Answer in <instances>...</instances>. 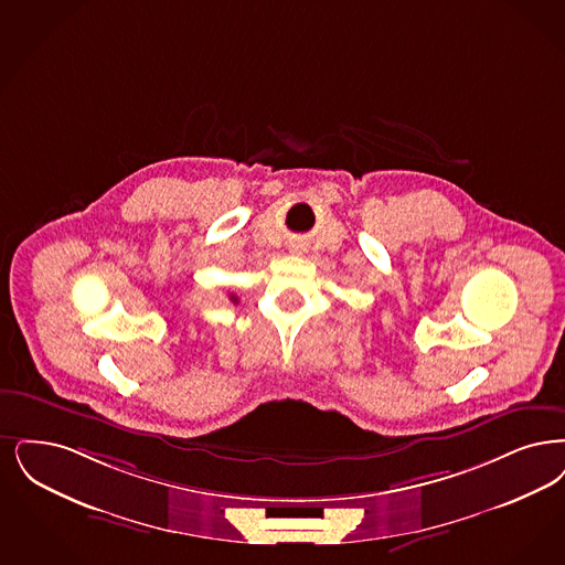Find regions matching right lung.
<instances>
[{
    "instance_id": "obj_1",
    "label": "right lung",
    "mask_w": 565,
    "mask_h": 565,
    "mask_svg": "<svg viewBox=\"0 0 565 565\" xmlns=\"http://www.w3.org/2000/svg\"><path fill=\"white\" fill-rule=\"evenodd\" d=\"M228 298H231V300H233V302H237V296H233V294H231V296H228Z\"/></svg>"
}]
</instances>
